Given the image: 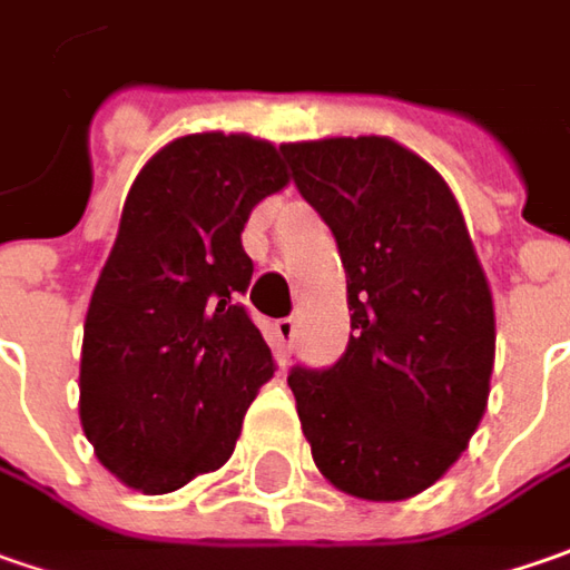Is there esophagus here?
<instances>
[{
    "instance_id": "esophagus-1",
    "label": "esophagus",
    "mask_w": 570,
    "mask_h": 570,
    "mask_svg": "<svg viewBox=\"0 0 570 570\" xmlns=\"http://www.w3.org/2000/svg\"><path fill=\"white\" fill-rule=\"evenodd\" d=\"M293 337H296V322H293V318L274 322V341H277V351H281L284 357L293 351Z\"/></svg>"
}]
</instances>
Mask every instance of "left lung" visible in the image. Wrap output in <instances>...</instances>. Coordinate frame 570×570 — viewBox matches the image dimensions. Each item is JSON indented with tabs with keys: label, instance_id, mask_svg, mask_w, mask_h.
<instances>
[{
	"label": "left lung",
	"instance_id": "1",
	"mask_svg": "<svg viewBox=\"0 0 570 570\" xmlns=\"http://www.w3.org/2000/svg\"><path fill=\"white\" fill-rule=\"evenodd\" d=\"M281 153L347 274L344 357L286 380L312 459L344 494L405 501L446 475L488 409L491 286L450 185L402 142L332 137Z\"/></svg>",
	"mask_w": 570,
	"mask_h": 570
}]
</instances>
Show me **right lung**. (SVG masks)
Segmentation results:
<instances>
[{
  "instance_id": "obj_1",
  "label": "right lung",
  "mask_w": 570,
  "mask_h": 570,
  "mask_svg": "<svg viewBox=\"0 0 570 570\" xmlns=\"http://www.w3.org/2000/svg\"><path fill=\"white\" fill-rule=\"evenodd\" d=\"M281 149L248 134H187L142 165L95 284L79 421L98 462L142 494L216 472L274 376L238 296L255 264L242 229L284 190Z\"/></svg>"
}]
</instances>
